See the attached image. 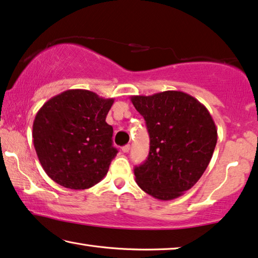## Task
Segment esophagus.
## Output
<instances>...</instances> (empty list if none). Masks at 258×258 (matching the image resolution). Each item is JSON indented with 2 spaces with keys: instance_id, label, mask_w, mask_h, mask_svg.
I'll return each instance as SVG.
<instances>
[{
  "instance_id": "1",
  "label": "esophagus",
  "mask_w": 258,
  "mask_h": 258,
  "mask_svg": "<svg viewBox=\"0 0 258 258\" xmlns=\"http://www.w3.org/2000/svg\"><path fill=\"white\" fill-rule=\"evenodd\" d=\"M129 150H130V145L129 144H126V145H124V147H122L123 152H129Z\"/></svg>"
}]
</instances>
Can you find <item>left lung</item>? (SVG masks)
<instances>
[{"instance_id":"left-lung-1","label":"left lung","mask_w":258,"mask_h":258,"mask_svg":"<svg viewBox=\"0 0 258 258\" xmlns=\"http://www.w3.org/2000/svg\"><path fill=\"white\" fill-rule=\"evenodd\" d=\"M130 99L150 136L148 158L134 170L137 185L158 200L175 199L207 169L218 141L215 123L203 103L180 91Z\"/></svg>"}]
</instances>
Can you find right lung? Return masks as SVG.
<instances>
[{
  "mask_svg": "<svg viewBox=\"0 0 258 258\" xmlns=\"http://www.w3.org/2000/svg\"><path fill=\"white\" fill-rule=\"evenodd\" d=\"M114 99L87 89L53 96L36 114L32 138L44 171L57 184L86 189L101 181L117 154L106 122Z\"/></svg>",
  "mask_w": 258,
  "mask_h": 258,
  "instance_id": "right-lung-1",
  "label": "right lung"
}]
</instances>
